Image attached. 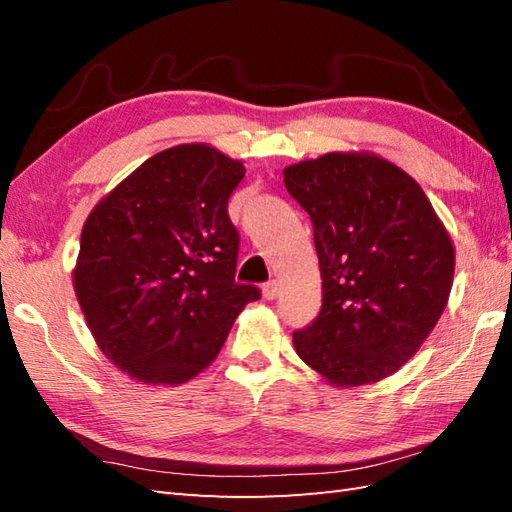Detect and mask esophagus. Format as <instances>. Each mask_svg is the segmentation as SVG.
<instances>
[{
  "instance_id": "1",
  "label": "esophagus",
  "mask_w": 512,
  "mask_h": 512,
  "mask_svg": "<svg viewBox=\"0 0 512 512\" xmlns=\"http://www.w3.org/2000/svg\"><path fill=\"white\" fill-rule=\"evenodd\" d=\"M262 292H264V299H268V301L277 299L279 297V281H275V279L268 281V284H264Z\"/></svg>"
}]
</instances>
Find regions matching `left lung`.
<instances>
[{"instance_id":"1","label":"left lung","mask_w":512,"mask_h":512,"mask_svg":"<svg viewBox=\"0 0 512 512\" xmlns=\"http://www.w3.org/2000/svg\"><path fill=\"white\" fill-rule=\"evenodd\" d=\"M310 215L323 306L292 334L301 361L336 387L398 372L449 301L455 250L427 195L394 162L332 151L284 169Z\"/></svg>"}]
</instances>
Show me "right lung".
Instances as JSON below:
<instances>
[{"mask_svg":"<svg viewBox=\"0 0 512 512\" xmlns=\"http://www.w3.org/2000/svg\"><path fill=\"white\" fill-rule=\"evenodd\" d=\"M244 165L193 143L145 160L94 206L74 292L96 345L129 378L182 385L213 363L259 288L237 284L228 198Z\"/></svg>","mask_w":512,"mask_h":512,"instance_id":"right-lung-1","label":"right lung"}]
</instances>
